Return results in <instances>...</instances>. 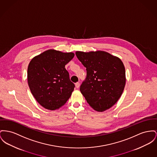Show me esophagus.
<instances>
[{"label": "esophagus", "mask_w": 157, "mask_h": 157, "mask_svg": "<svg viewBox=\"0 0 157 157\" xmlns=\"http://www.w3.org/2000/svg\"><path fill=\"white\" fill-rule=\"evenodd\" d=\"M79 86H80V83L79 82H76V83H75V86H76V88H78L79 87Z\"/></svg>", "instance_id": "34e87169"}]
</instances>
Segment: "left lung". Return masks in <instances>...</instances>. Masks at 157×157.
Returning a JSON list of instances; mask_svg holds the SVG:
<instances>
[{
  "label": "left lung",
  "instance_id": "obj_1",
  "mask_svg": "<svg viewBox=\"0 0 157 157\" xmlns=\"http://www.w3.org/2000/svg\"><path fill=\"white\" fill-rule=\"evenodd\" d=\"M75 54L86 70V77L80 86L82 94L95 110L109 109L120 98L124 88L123 62L104 51L76 52Z\"/></svg>",
  "mask_w": 157,
  "mask_h": 157
}]
</instances>
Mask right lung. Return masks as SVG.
<instances>
[{
    "label": "right lung",
    "instance_id": "right-lung-1",
    "mask_svg": "<svg viewBox=\"0 0 157 157\" xmlns=\"http://www.w3.org/2000/svg\"><path fill=\"white\" fill-rule=\"evenodd\" d=\"M74 53L50 49L34 57L27 71L30 91L44 108L55 110L63 106L71 96L75 85L65 65L74 58Z\"/></svg>",
    "mask_w": 157,
    "mask_h": 157
}]
</instances>
